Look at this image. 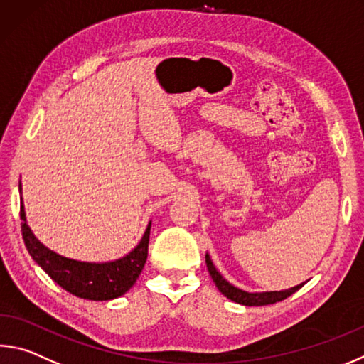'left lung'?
<instances>
[{"label":"left lung","mask_w":364,"mask_h":364,"mask_svg":"<svg viewBox=\"0 0 364 364\" xmlns=\"http://www.w3.org/2000/svg\"><path fill=\"white\" fill-rule=\"evenodd\" d=\"M205 262H207V267H208V272L211 275V279H213L215 285L218 287V289L228 297V299L234 301L237 304H242V306H269V304H275V302H280L283 299H287L288 296H291L293 293H296L297 289L304 287V283L297 287H293L289 289H283V291H267V293H247L243 291V289L235 288L234 285H230L228 280L223 279V275L218 272L216 267L213 266V262H211L210 256L205 255Z\"/></svg>","instance_id":"8db88e82"}]
</instances>
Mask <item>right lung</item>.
Instances as JSON below:
<instances>
[{
  "instance_id": "add662e5",
  "label": "right lung",
  "mask_w": 364,
  "mask_h": 364,
  "mask_svg": "<svg viewBox=\"0 0 364 364\" xmlns=\"http://www.w3.org/2000/svg\"><path fill=\"white\" fill-rule=\"evenodd\" d=\"M22 237L25 247L36 264L57 285L68 293L89 301H109L127 293L135 285L148 257L151 223L140 243L121 259L111 262H82L57 255L33 235L21 203Z\"/></svg>"
}]
</instances>
